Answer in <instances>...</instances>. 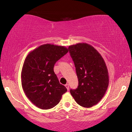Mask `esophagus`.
Segmentation results:
<instances>
[{"instance_id": "1", "label": "esophagus", "mask_w": 132, "mask_h": 132, "mask_svg": "<svg viewBox=\"0 0 132 132\" xmlns=\"http://www.w3.org/2000/svg\"><path fill=\"white\" fill-rule=\"evenodd\" d=\"M65 86H66V88H67L68 90H69V84H68V83H67V84L65 85Z\"/></svg>"}]
</instances>
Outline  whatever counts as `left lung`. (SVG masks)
<instances>
[{"mask_svg": "<svg viewBox=\"0 0 132 132\" xmlns=\"http://www.w3.org/2000/svg\"><path fill=\"white\" fill-rule=\"evenodd\" d=\"M78 79V86L70 93L78 105L92 107L102 99L109 84L104 60L94 47L87 43L69 46Z\"/></svg>", "mask_w": 132, "mask_h": 132, "instance_id": "1", "label": "left lung"}]
</instances>
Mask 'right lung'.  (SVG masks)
<instances>
[{
	"mask_svg": "<svg viewBox=\"0 0 132 132\" xmlns=\"http://www.w3.org/2000/svg\"><path fill=\"white\" fill-rule=\"evenodd\" d=\"M68 52L64 46L46 44L31 51L25 59L22 86L28 99L37 107L43 110L54 107L67 91L58 81L54 67Z\"/></svg>",
	"mask_w": 132,
	"mask_h": 132,
	"instance_id": "right-lung-1",
	"label": "right lung"
}]
</instances>
